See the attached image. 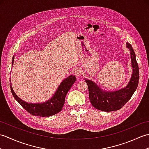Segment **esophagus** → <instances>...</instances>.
Masks as SVG:
<instances>
[{
  "mask_svg": "<svg viewBox=\"0 0 149 149\" xmlns=\"http://www.w3.org/2000/svg\"><path fill=\"white\" fill-rule=\"evenodd\" d=\"M82 74V70L80 68H76L74 70V74L76 76H79Z\"/></svg>",
  "mask_w": 149,
  "mask_h": 149,
  "instance_id": "34e87169",
  "label": "esophagus"
}]
</instances>
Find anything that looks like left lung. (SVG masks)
I'll return each instance as SVG.
<instances>
[{"instance_id": "1", "label": "left lung", "mask_w": 149, "mask_h": 149, "mask_svg": "<svg viewBox=\"0 0 149 149\" xmlns=\"http://www.w3.org/2000/svg\"><path fill=\"white\" fill-rule=\"evenodd\" d=\"M126 44V46L131 51V63L133 69L131 79L127 86L122 90L108 92L103 91L93 81L85 79L88 87L89 99L95 108L107 112L119 110L130 100L137 89L140 78L138 65L131 45L129 43Z\"/></svg>"}]
</instances>
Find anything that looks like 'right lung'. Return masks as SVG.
Listing matches in <instances>:
<instances>
[{
	"label": "right lung",
	"mask_w": 149,
	"mask_h": 149,
	"mask_svg": "<svg viewBox=\"0 0 149 149\" xmlns=\"http://www.w3.org/2000/svg\"><path fill=\"white\" fill-rule=\"evenodd\" d=\"M13 61L14 57L13 58L12 65L13 64ZM75 80H76V78L75 76H73L72 75L66 78L59 85L54 95H53L51 99L47 102L41 104H29L24 102L16 95L11 85L10 88L13 96L22 106V107L24 108V109H26L31 115L35 116L47 117L54 115L59 111H61L65 104V100L66 94H67L69 90L70 89L72 85L74 84Z\"/></svg>",
	"instance_id": "add662e5"
}]
</instances>
